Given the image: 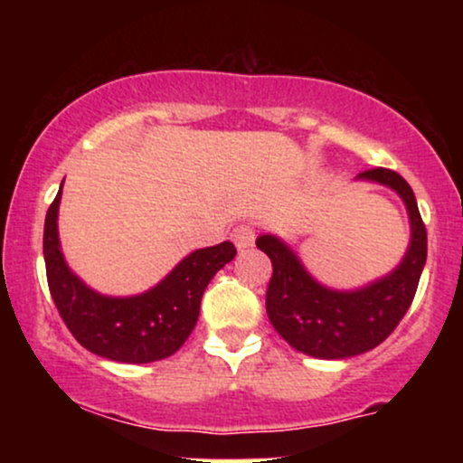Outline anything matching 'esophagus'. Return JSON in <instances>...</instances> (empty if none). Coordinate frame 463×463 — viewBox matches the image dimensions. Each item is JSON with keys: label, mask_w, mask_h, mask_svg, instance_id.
<instances>
[{"label": "esophagus", "mask_w": 463, "mask_h": 463, "mask_svg": "<svg viewBox=\"0 0 463 463\" xmlns=\"http://www.w3.org/2000/svg\"><path fill=\"white\" fill-rule=\"evenodd\" d=\"M231 237L239 250H246L254 243V228L250 224H239L232 228Z\"/></svg>", "instance_id": "34e87169"}]
</instances>
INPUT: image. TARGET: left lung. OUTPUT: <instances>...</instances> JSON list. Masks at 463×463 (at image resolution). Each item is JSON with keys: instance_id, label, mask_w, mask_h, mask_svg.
Here are the masks:
<instances>
[{"instance_id": "left-lung-1", "label": "left lung", "mask_w": 463, "mask_h": 463, "mask_svg": "<svg viewBox=\"0 0 463 463\" xmlns=\"http://www.w3.org/2000/svg\"><path fill=\"white\" fill-rule=\"evenodd\" d=\"M359 178L394 189L407 206L411 243L392 274L357 291H335L311 279L294 252L274 235H261L257 248L272 261L265 309L276 333L289 346L317 359H346L368 353L390 337L402 320L427 263V228L416 195L394 169L374 167Z\"/></svg>"}]
</instances>
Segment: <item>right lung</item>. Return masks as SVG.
Masks as SVG:
<instances>
[{
    "instance_id": "obj_1",
    "label": "right lung",
    "mask_w": 463,
    "mask_h": 463,
    "mask_svg": "<svg viewBox=\"0 0 463 463\" xmlns=\"http://www.w3.org/2000/svg\"><path fill=\"white\" fill-rule=\"evenodd\" d=\"M62 189V184H61ZM61 191L47 209L43 257L50 294L80 346L121 364H150L187 342L206 285L237 254L231 241L191 252L156 287L130 298L95 294L67 268L58 241Z\"/></svg>"
}]
</instances>
